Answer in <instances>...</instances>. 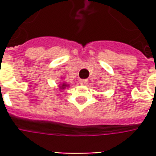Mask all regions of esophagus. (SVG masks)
Returning a JSON list of instances; mask_svg holds the SVG:
<instances>
[{"instance_id": "esophagus-1", "label": "esophagus", "mask_w": 156, "mask_h": 156, "mask_svg": "<svg viewBox=\"0 0 156 156\" xmlns=\"http://www.w3.org/2000/svg\"><path fill=\"white\" fill-rule=\"evenodd\" d=\"M79 82H80L81 85H87V83H88V80H87V79H81V80L79 81Z\"/></svg>"}]
</instances>
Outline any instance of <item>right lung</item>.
<instances>
[{"label": "right lung", "instance_id": "right-lung-1", "mask_svg": "<svg viewBox=\"0 0 156 156\" xmlns=\"http://www.w3.org/2000/svg\"><path fill=\"white\" fill-rule=\"evenodd\" d=\"M67 86H68V85H66L65 83H63L62 85V87H61V89H63L64 87H67Z\"/></svg>", "mask_w": 156, "mask_h": 156}]
</instances>
